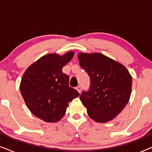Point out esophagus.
Here are the masks:
<instances>
[{
	"label": "esophagus",
	"instance_id": "obj_1",
	"mask_svg": "<svg viewBox=\"0 0 152 152\" xmlns=\"http://www.w3.org/2000/svg\"><path fill=\"white\" fill-rule=\"evenodd\" d=\"M76 89H77V91H78V92L79 93H81V86H80V85H79V86H77L76 87Z\"/></svg>",
	"mask_w": 152,
	"mask_h": 152
}]
</instances>
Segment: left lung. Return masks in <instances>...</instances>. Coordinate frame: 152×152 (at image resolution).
<instances>
[{"label":"left lung","instance_id":"8db88e82","mask_svg":"<svg viewBox=\"0 0 152 152\" xmlns=\"http://www.w3.org/2000/svg\"><path fill=\"white\" fill-rule=\"evenodd\" d=\"M80 66L90 77V86L80 100L91 118L107 122L125 107L132 92V78L121 64L99 53L78 55Z\"/></svg>","mask_w":152,"mask_h":152}]
</instances>
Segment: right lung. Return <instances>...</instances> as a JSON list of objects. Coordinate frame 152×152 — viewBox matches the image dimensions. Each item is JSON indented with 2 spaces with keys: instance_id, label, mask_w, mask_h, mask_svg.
<instances>
[{
  "instance_id": "right-lung-1",
  "label": "right lung",
  "mask_w": 152,
  "mask_h": 152,
  "mask_svg": "<svg viewBox=\"0 0 152 152\" xmlns=\"http://www.w3.org/2000/svg\"><path fill=\"white\" fill-rule=\"evenodd\" d=\"M73 52L62 55L49 54L31 65L23 76L20 91L25 102L36 117L46 122L63 118L68 102L80 93L69 86V77L62 68L73 57Z\"/></svg>"
}]
</instances>
